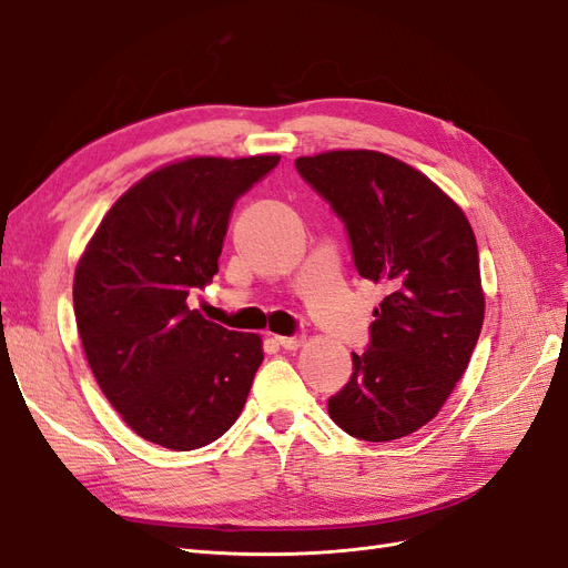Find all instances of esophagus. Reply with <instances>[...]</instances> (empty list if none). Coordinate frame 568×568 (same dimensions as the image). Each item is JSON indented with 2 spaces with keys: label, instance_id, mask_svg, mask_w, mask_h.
<instances>
[{
  "label": "esophagus",
  "instance_id": "34e87169",
  "mask_svg": "<svg viewBox=\"0 0 568 568\" xmlns=\"http://www.w3.org/2000/svg\"><path fill=\"white\" fill-rule=\"evenodd\" d=\"M303 336H277V343L282 348H286V351H296V348H301L303 346Z\"/></svg>",
  "mask_w": 568,
  "mask_h": 568
}]
</instances>
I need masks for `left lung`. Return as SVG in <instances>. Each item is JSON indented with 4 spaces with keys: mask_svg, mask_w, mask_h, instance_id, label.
I'll list each match as a JSON object with an SVG mask.
<instances>
[{
    "mask_svg": "<svg viewBox=\"0 0 568 568\" xmlns=\"http://www.w3.org/2000/svg\"><path fill=\"white\" fill-rule=\"evenodd\" d=\"M296 170L346 225L359 277L388 286L329 417L369 443L415 434L450 398L484 324L469 220L419 170L379 151L301 156Z\"/></svg>",
    "mask_w": 568,
    "mask_h": 568,
    "instance_id": "left-lung-1",
    "label": "left lung"
}]
</instances>
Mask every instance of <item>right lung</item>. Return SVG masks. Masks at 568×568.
<instances>
[{"label":"right lung","instance_id":"obj_1","mask_svg":"<svg viewBox=\"0 0 568 568\" xmlns=\"http://www.w3.org/2000/svg\"><path fill=\"white\" fill-rule=\"evenodd\" d=\"M277 163L196 156L153 170L111 205L75 267L94 379L132 432L163 448H203L246 405L261 336L205 320L186 298L215 277L236 199Z\"/></svg>","mask_w":568,"mask_h":568}]
</instances>
